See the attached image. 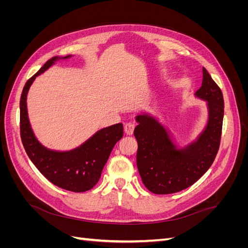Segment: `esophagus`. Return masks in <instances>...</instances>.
I'll list each match as a JSON object with an SVG mask.
<instances>
[{
	"label": "esophagus",
	"instance_id": "obj_1",
	"mask_svg": "<svg viewBox=\"0 0 248 248\" xmlns=\"http://www.w3.org/2000/svg\"><path fill=\"white\" fill-rule=\"evenodd\" d=\"M124 130L127 136H132L133 130H134V124L132 123H127L124 126Z\"/></svg>",
	"mask_w": 248,
	"mask_h": 248
}]
</instances>
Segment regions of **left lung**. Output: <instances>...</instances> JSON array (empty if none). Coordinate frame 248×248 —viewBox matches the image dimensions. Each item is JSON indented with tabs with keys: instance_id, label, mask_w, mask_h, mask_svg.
Listing matches in <instances>:
<instances>
[{
	"instance_id": "obj_1",
	"label": "left lung",
	"mask_w": 248,
	"mask_h": 248,
	"mask_svg": "<svg viewBox=\"0 0 248 248\" xmlns=\"http://www.w3.org/2000/svg\"><path fill=\"white\" fill-rule=\"evenodd\" d=\"M196 98L206 101L207 123L196 140L180 146L174 134L150 112L136 117L138 170L147 188L156 194L181 191L196 183L211 167L220 144L224 103L221 90L202 68Z\"/></svg>"
}]
</instances>
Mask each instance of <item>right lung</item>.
Wrapping results in <instances>:
<instances>
[{"instance_id":"obj_1","label":"right lung","mask_w":248,"mask_h":248,"mask_svg":"<svg viewBox=\"0 0 248 248\" xmlns=\"http://www.w3.org/2000/svg\"><path fill=\"white\" fill-rule=\"evenodd\" d=\"M71 57L72 55L51 58L26 82L19 103L20 138L30 159L48 181L60 188L84 192L93 188L99 181L112 148L123 137V124L118 123L98 130L80 146L69 151H57L44 147L35 137L27 108V96L35 78L57 61Z\"/></svg>"}]
</instances>
